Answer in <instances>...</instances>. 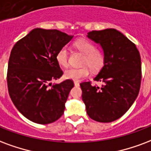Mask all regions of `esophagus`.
<instances>
[{"label": "esophagus", "instance_id": "obj_1", "mask_svg": "<svg viewBox=\"0 0 151 151\" xmlns=\"http://www.w3.org/2000/svg\"><path fill=\"white\" fill-rule=\"evenodd\" d=\"M74 86H78L79 82H78V81H74Z\"/></svg>", "mask_w": 151, "mask_h": 151}]
</instances>
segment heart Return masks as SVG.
Listing matches in <instances>:
<instances>
[{
  "instance_id": "obj_1",
  "label": "heart",
  "mask_w": 151,
  "mask_h": 151,
  "mask_svg": "<svg viewBox=\"0 0 151 151\" xmlns=\"http://www.w3.org/2000/svg\"><path fill=\"white\" fill-rule=\"evenodd\" d=\"M73 45L79 52L85 54L82 65H88L94 72L100 70L103 67L106 61L105 53L101 50H97L95 45L91 41H88L86 39H78L74 41ZM56 60L61 66H68L69 53L67 47H61L58 51L56 54ZM88 67L83 66L80 68H70L65 71L64 77L65 78L73 81H80L89 76L90 68Z\"/></svg>"
}]
</instances>
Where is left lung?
Instances as JSON below:
<instances>
[{
  "label": "left lung",
  "instance_id": "obj_1",
  "mask_svg": "<svg viewBox=\"0 0 151 151\" xmlns=\"http://www.w3.org/2000/svg\"><path fill=\"white\" fill-rule=\"evenodd\" d=\"M87 37L101 46L106 61L94 81L81 82V98L87 114L94 121L111 122L129 110L140 90L141 58L132 41L114 29L91 31Z\"/></svg>",
  "mask_w": 151,
  "mask_h": 151
}]
</instances>
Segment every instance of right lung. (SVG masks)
Here are the masks:
<instances>
[{
    "instance_id": "obj_1",
    "label": "right lung",
    "mask_w": 151,
    "mask_h": 151,
    "mask_svg": "<svg viewBox=\"0 0 151 151\" xmlns=\"http://www.w3.org/2000/svg\"><path fill=\"white\" fill-rule=\"evenodd\" d=\"M73 37L57 29L37 28L19 40L11 51L9 93L19 112L35 123H52L64 113L73 81L67 79L52 84L51 81L63 74L56 54Z\"/></svg>"
}]
</instances>
